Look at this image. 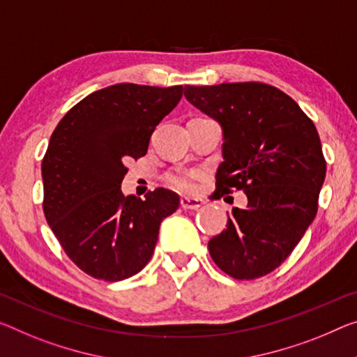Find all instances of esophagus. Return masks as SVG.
<instances>
[{
    "label": "esophagus",
    "mask_w": 357,
    "mask_h": 357,
    "mask_svg": "<svg viewBox=\"0 0 357 357\" xmlns=\"http://www.w3.org/2000/svg\"><path fill=\"white\" fill-rule=\"evenodd\" d=\"M202 204H204V201L199 199V197L183 196L182 199H180V206H182L183 209H190V211H197Z\"/></svg>",
    "instance_id": "esophagus-1"
}]
</instances>
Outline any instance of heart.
<instances>
[{"label":"heart","instance_id":"1","mask_svg":"<svg viewBox=\"0 0 357 357\" xmlns=\"http://www.w3.org/2000/svg\"><path fill=\"white\" fill-rule=\"evenodd\" d=\"M193 180H195V174L180 172L177 175H174V177H171V183L174 186H177L178 190H191L193 188Z\"/></svg>","mask_w":357,"mask_h":357}]
</instances>
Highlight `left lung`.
<instances>
[{"mask_svg":"<svg viewBox=\"0 0 357 357\" xmlns=\"http://www.w3.org/2000/svg\"><path fill=\"white\" fill-rule=\"evenodd\" d=\"M191 105L222 126L223 162L215 199L243 190L227 229L209 241L215 265L234 279H255L281 265L317 212L326 160L316 126L298 103L263 83L185 86Z\"/></svg>","mask_w":357,"mask_h":357,"instance_id":"left-lung-1","label":"left lung"}]
</instances>
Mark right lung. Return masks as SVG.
Segmentation results:
<instances>
[{
	"instance_id": "add662e5",
	"label": "right lung",
	"mask_w": 357,
	"mask_h": 357,
	"mask_svg": "<svg viewBox=\"0 0 357 357\" xmlns=\"http://www.w3.org/2000/svg\"><path fill=\"white\" fill-rule=\"evenodd\" d=\"M183 86L121 83L84 97L60 119L43 158L45 211L67 255L96 279L116 282L144 270L160 225L180 197L156 188L124 196L129 158L146 155L153 130L177 107Z\"/></svg>"
}]
</instances>
